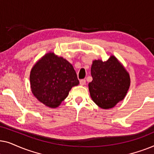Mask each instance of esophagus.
<instances>
[{"label":"esophagus","instance_id":"34e87169","mask_svg":"<svg viewBox=\"0 0 154 154\" xmlns=\"http://www.w3.org/2000/svg\"><path fill=\"white\" fill-rule=\"evenodd\" d=\"M85 83H86V81L85 79H82V80H81V81H80V85H85Z\"/></svg>","mask_w":154,"mask_h":154}]
</instances>
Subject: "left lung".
Returning <instances> with one entry per match:
<instances>
[{
  "label": "left lung",
  "mask_w": 154,
  "mask_h": 154,
  "mask_svg": "<svg viewBox=\"0 0 154 154\" xmlns=\"http://www.w3.org/2000/svg\"><path fill=\"white\" fill-rule=\"evenodd\" d=\"M92 81L89 91L93 102L102 109H111L125 97L130 85V75L113 55L103 62H92Z\"/></svg>",
  "instance_id": "8db88e82"
}]
</instances>
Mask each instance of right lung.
I'll use <instances>...</instances> for the list:
<instances>
[{"label": "right lung", "mask_w": 154, "mask_h": 154, "mask_svg": "<svg viewBox=\"0 0 154 154\" xmlns=\"http://www.w3.org/2000/svg\"><path fill=\"white\" fill-rule=\"evenodd\" d=\"M79 84L72 64L53 52L45 54L31 71L32 93L38 100L51 108L57 107L72 87Z\"/></svg>", "instance_id": "add662e5"}]
</instances>
